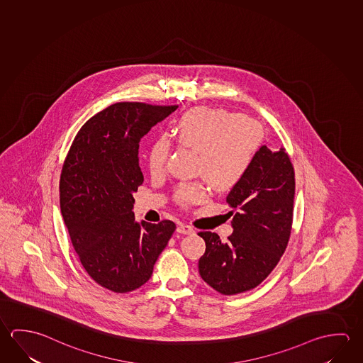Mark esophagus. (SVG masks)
I'll return each mask as SVG.
<instances>
[{"label":"esophagus","instance_id":"esophagus-1","mask_svg":"<svg viewBox=\"0 0 363 363\" xmlns=\"http://www.w3.org/2000/svg\"><path fill=\"white\" fill-rule=\"evenodd\" d=\"M177 232L181 233V235H191L195 230L190 225H187V224H179V227H177Z\"/></svg>","mask_w":363,"mask_h":363}]
</instances>
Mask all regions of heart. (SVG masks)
Wrapping results in <instances>:
<instances>
[{
	"mask_svg": "<svg viewBox=\"0 0 363 363\" xmlns=\"http://www.w3.org/2000/svg\"><path fill=\"white\" fill-rule=\"evenodd\" d=\"M173 140L197 152L196 172L216 190L227 191L241 184L254 163L261 144L260 128L247 117L225 109L197 107L181 116L172 128ZM171 145L160 138L147 150V168L152 174L166 169ZM203 182L179 184L174 194L182 206L203 203L209 194Z\"/></svg>",
	"mask_w": 363,
	"mask_h": 363,
	"instance_id": "obj_1",
	"label": "heart"
}]
</instances>
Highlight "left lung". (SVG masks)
<instances>
[{"mask_svg": "<svg viewBox=\"0 0 363 363\" xmlns=\"http://www.w3.org/2000/svg\"><path fill=\"white\" fill-rule=\"evenodd\" d=\"M294 169L286 149L261 147L241 184L227 196L233 233L224 242L199 232L206 248L199 260L203 281L224 296L254 289L267 279L291 237Z\"/></svg>", "mask_w": 363, "mask_h": 363, "instance_id": "1", "label": "left lung"}]
</instances>
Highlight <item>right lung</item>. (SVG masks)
I'll return each instance as SVG.
<instances>
[{
    "instance_id": "add662e5",
    "label": "right lung",
    "mask_w": 363,
    "mask_h": 363,
    "mask_svg": "<svg viewBox=\"0 0 363 363\" xmlns=\"http://www.w3.org/2000/svg\"><path fill=\"white\" fill-rule=\"evenodd\" d=\"M179 106L121 102L79 130L60 179V203L72 246L90 278L115 293L150 279L176 229L172 220L135 222L133 194L143 184L139 143Z\"/></svg>"
}]
</instances>
